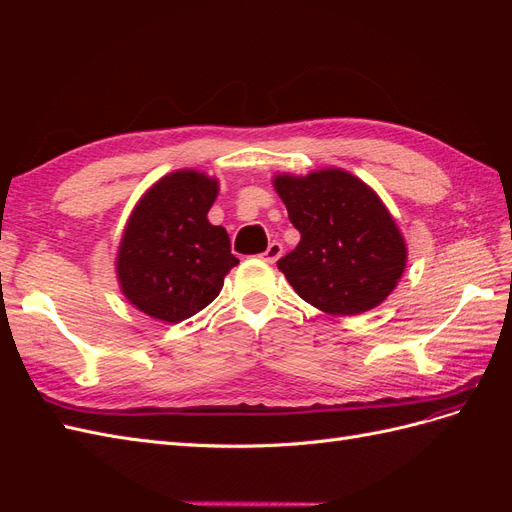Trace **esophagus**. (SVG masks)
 <instances>
[{
    "label": "esophagus",
    "mask_w": 512,
    "mask_h": 512,
    "mask_svg": "<svg viewBox=\"0 0 512 512\" xmlns=\"http://www.w3.org/2000/svg\"><path fill=\"white\" fill-rule=\"evenodd\" d=\"M282 254H284V245H282L280 241H273V243H269L267 250L260 254V258L265 260V262H271V265H273V262H275L277 258H280Z\"/></svg>",
    "instance_id": "1"
}]
</instances>
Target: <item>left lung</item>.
<instances>
[{
  "mask_svg": "<svg viewBox=\"0 0 512 512\" xmlns=\"http://www.w3.org/2000/svg\"><path fill=\"white\" fill-rule=\"evenodd\" d=\"M301 241L277 260L299 297L331 316H356L380 305L406 269V243L378 194L342 168L305 177L277 175Z\"/></svg>",
  "mask_w": 512,
  "mask_h": 512,
  "instance_id": "8db88e82",
  "label": "left lung"
}]
</instances>
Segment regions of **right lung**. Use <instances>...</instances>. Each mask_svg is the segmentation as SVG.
<instances>
[{"instance_id":"right-lung-1","label":"right lung","mask_w":512,"mask_h":512,"mask_svg":"<svg viewBox=\"0 0 512 512\" xmlns=\"http://www.w3.org/2000/svg\"><path fill=\"white\" fill-rule=\"evenodd\" d=\"M218 181L196 170L162 177L138 200L123 230L117 277L126 299L162 322H181L218 297L237 267L228 232L207 213Z\"/></svg>"}]
</instances>
